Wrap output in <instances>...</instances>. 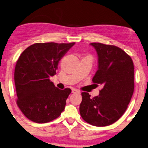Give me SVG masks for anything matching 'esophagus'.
Returning a JSON list of instances; mask_svg holds the SVG:
<instances>
[{"mask_svg":"<svg viewBox=\"0 0 148 148\" xmlns=\"http://www.w3.org/2000/svg\"><path fill=\"white\" fill-rule=\"evenodd\" d=\"M72 93H80V91H78V89H75V88H72Z\"/></svg>","mask_w":148,"mask_h":148,"instance_id":"1","label":"esophagus"}]
</instances>
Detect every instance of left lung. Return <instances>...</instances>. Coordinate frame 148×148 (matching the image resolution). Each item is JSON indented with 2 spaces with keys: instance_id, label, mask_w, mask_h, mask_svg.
<instances>
[{
  "instance_id": "obj_1",
  "label": "left lung",
  "mask_w": 148,
  "mask_h": 148,
  "mask_svg": "<svg viewBox=\"0 0 148 148\" xmlns=\"http://www.w3.org/2000/svg\"><path fill=\"white\" fill-rule=\"evenodd\" d=\"M98 54V69L92 81L103 85L98 96L81 93L82 118L96 126H109L125 113L134 92V65L131 57L113 45L91 43Z\"/></svg>"
}]
</instances>
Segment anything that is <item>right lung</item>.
<instances>
[{
	"label": "right lung",
	"mask_w": 148,
	"mask_h": 148,
	"mask_svg": "<svg viewBox=\"0 0 148 148\" xmlns=\"http://www.w3.org/2000/svg\"><path fill=\"white\" fill-rule=\"evenodd\" d=\"M74 44L36 43L18 58L14 72L17 104L30 120L49 122L64 110L72 90L58 89L50 78L56 74L59 61Z\"/></svg>",
	"instance_id": "add662e5"
}]
</instances>
